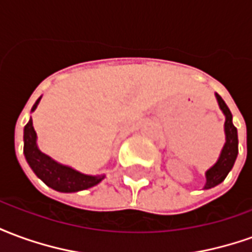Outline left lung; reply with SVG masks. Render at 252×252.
Segmentation results:
<instances>
[{
    "label": "left lung",
    "mask_w": 252,
    "mask_h": 252,
    "mask_svg": "<svg viewBox=\"0 0 252 252\" xmlns=\"http://www.w3.org/2000/svg\"><path fill=\"white\" fill-rule=\"evenodd\" d=\"M217 99L219 108L221 109L222 115L225 116V123H224V133H225V143L221 148V153L219 155V159L216 160V163L213 164L212 167L205 171L206 182L204 185V189H212L219 184H221L222 181L225 180V177L228 173L232 170L235 160L238 158V129L236 126H233L232 123V113L227 106V104L224 102V99L215 93Z\"/></svg>",
    "instance_id": "left-lung-1"
}]
</instances>
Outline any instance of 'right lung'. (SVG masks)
I'll list each match as a JSON object with an SVG mask.
<instances>
[{"label":"right lung","mask_w":252,"mask_h":252,"mask_svg":"<svg viewBox=\"0 0 252 252\" xmlns=\"http://www.w3.org/2000/svg\"><path fill=\"white\" fill-rule=\"evenodd\" d=\"M40 99L41 95L36 99L31 112H35ZM24 157L37 178H40L51 189L62 193H75L86 190L99 184L105 178V174H83L67 164L59 163L47 154L41 153L37 146V135L31 117L24 126Z\"/></svg>","instance_id":"right-lung-1"}]
</instances>
